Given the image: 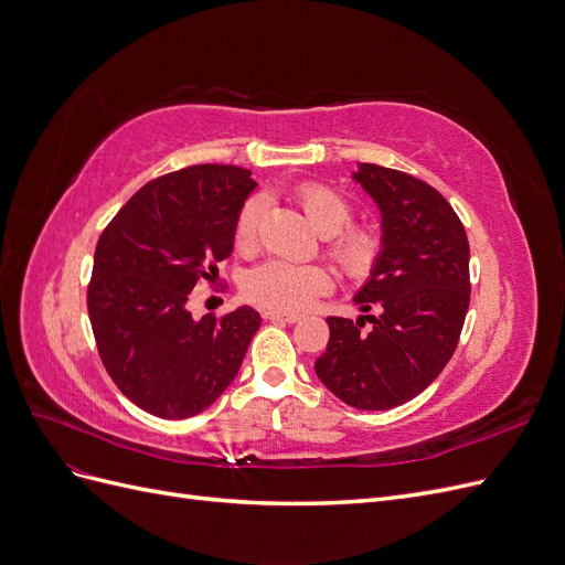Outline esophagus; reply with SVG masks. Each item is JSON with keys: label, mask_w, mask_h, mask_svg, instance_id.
<instances>
[{"label": "esophagus", "mask_w": 565, "mask_h": 565, "mask_svg": "<svg viewBox=\"0 0 565 565\" xmlns=\"http://www.w3.org/2000/svg\"><path fill=\"white\" fill-rule=\"evenodd\" d=\"M264 318L270 322H297L299 320L297 316H285V313H276V311H266Z\"/></svg>", "instance_id": "1"}]
</instances>
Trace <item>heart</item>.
I'll return each instance as SVG.
<instances>
[{
    "instance_id": "obj_1",
    "label": "heart",
    "mask_w": 565,
    "mask_h": 565,
    "mask_svg": "<svg viewBox=\"0 0 565 565\" xmlns=\"http://www.w3.org/2000/svg\"><path fill=\"white\" fill-rule=\"evenodd\" d=\"M295 198L320 233H332L324 249L349 278L363 280L377 268L384 252V237L374 226L351 224L353 204L344 193L322 181H303L295 188ZM262 218L264 198L249 195L233 221L235 249L252 252L256 247ZM330 287L332 276L324 266H303L280 259L254 266L243 282L249 301L266 311L285 316L306 311L318 297L330 292Z\"/></svg>"
}]
</instances>
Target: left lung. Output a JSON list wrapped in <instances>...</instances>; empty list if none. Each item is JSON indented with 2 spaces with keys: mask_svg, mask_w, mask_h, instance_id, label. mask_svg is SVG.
Returning <instances> with one entry per match:
<instances>
[{
  "mask_svg": "<svg viewBox=\"0 0 565 565\" xmlns=\"http://www.w3.org/2000/svg\"><path fill=\"white\" fill-rule=\"evenodd\" d=\"M355 181L380 204L384 252L353 301L377 313L330 316L316 374L351 407L391 409L429 386L457 349L471 299L469 241L426 181L380 164H361Z\"/></svg>",
  "mask_w": 565,
  "mask_h": 565,
  "instance_id": "left-lung-1",
  "label": "left lung"
}]
</instances>
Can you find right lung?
<instances>
[{"mask_svg":"<svg viewBox=\"0 0 565 565\" xmlns=\"http://www.w3.org/2000/svg\"><path fill=\"white\" fill-rule=\"evenodd\" d=\"M249 169L193 164L148 181L98 237L87 287L96 349L110 380L146 413L185 419L235 380L262 316L249 306L193 320L198 282L218 280Z\"/></svg>","mask_w":565,"mask_h":565,"instance_id":"right-lung-1","label":"right lung"}]
</instances>
